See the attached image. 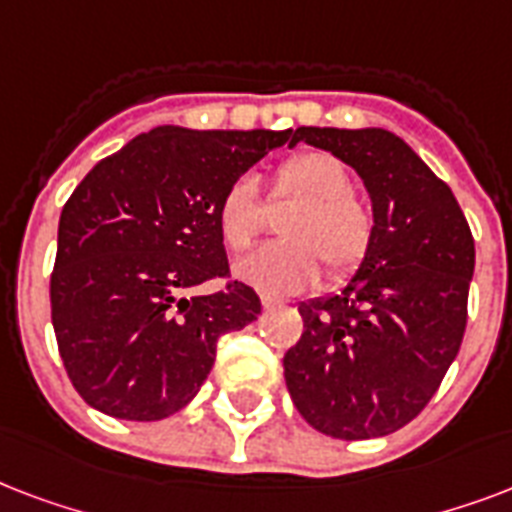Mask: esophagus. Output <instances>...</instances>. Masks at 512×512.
Instances as JSON below:
<instances>
[{
	"mask_svg": "<svg viewBox=\"0 0 512 512\" xmlns=\"http://www.w3.org/2000/svg\"><path fill=\"white\" fill-rule=\"evenodd\" d=\"M277 304H283V299H280V296H272V293H261V307H264V310H272V307H277Z\"/></svg>",
	"mask_w": 512,
	"mask_h": 512,
	"instance_id": "esophagus-1",
	"label": "esophagus"
}]
</instances>
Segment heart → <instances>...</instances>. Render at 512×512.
I'll list each match as a JSON object with an SVG mask.
<instances>
[{"label": "heart", "mask_w": 512, "mask_h": 512, "mask_svg": "<svg viewBox=\"0 0 512 512\" xmlns=\"http://www.w3.org/2000/svg\"><path fill=\"white\" fill-rule=\"evenodd\" d=\"M272 200H293L280 224L285 240L261 245L237 261V277L264 291H299L320 277V261L331 280H344L363 264L374 219L355 197V178L339 157L328 152H299L275 170ZM219 235L237 253L264 229V202L253 176H237L216 208Z\"/></svg>", "instance_id": "heart-1"}]
</instances>
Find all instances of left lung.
<instances>
[{
	"label": "left lung",
	"mask_w": 512,
	"mask_h": 512,
	"mask_svg": "<svg viewBox=\"0 0 512 512\" xmlns=\"http://www.w3.org/2000/svg\"><path fill=\"white\" fill-rule=\"evenodd\" d=\"M355 168L374 237L339 293L299 304L304 334L285 352L293 406L318 433L382 438L417 417L465 336L475 243L451 189L390 130L296 128Z\"/></svg>",
	"instance_id": "left-lung-1"
}]
</instances>
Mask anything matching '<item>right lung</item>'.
Wrapping results in <instances>:
<instances>
[{"instance_id": "right-lung-1", "label": "right lung", "mask_w": 512, "mask_h": 512, "mask_svg": "<svg viewBox=\"0 0 512 512\" xmlns=\"http://www.w3.org/2000/svg\"><path fill=\"white\" fill-rule=\"evenodd\" d=\"M288 138L160 125L82 178L61 211L50 307L87 406L130 422L176 414L211 374L221 336L259 318L251 285L189 291L229 275L216 221L224 189Z\"/></svg>"}]
</instances>
